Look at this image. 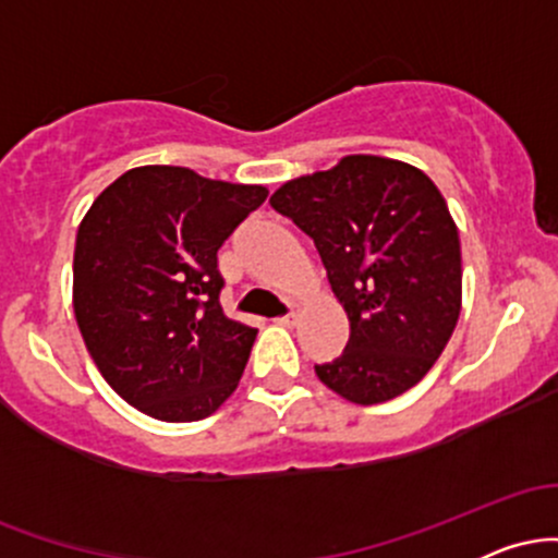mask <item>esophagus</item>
<instances>
[{
  "mask_svg": "<svg viewBox=\"0 0 558 558\" xmlns=\"http://www.w3.org/2000/svg\"><path fill=\"white\" fill-rule=\"evenodd\" d=\"M275 323H278V325H283V328H293V325L299 323V312H296V310H293V312H288L286 317H278V319H275Z\"/></svg>",
  "mask_w": 558,
  "mask_h": 558,
  "instance_id": "34e87169",
  "label": "esophagus"
}]
</instances>
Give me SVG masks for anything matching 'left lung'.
Segmentation results:
<instances>
[{"label":"left lung","instance_id":"obj_1","mask_svg":"<svg viewBox=\"0 0 558 558\" xmlns=\"http://www.w3.org/2000/svg\"><path fill=\"white\" fill-rule=\"evenodd\" d=\"M315 241L349 343L319 380L345 401L383 403L417 386L462 310V248L446 198L399 159L349 155L270 196Z\"/></svg>","mask_w":558,"mask_h":558}]
</instances>
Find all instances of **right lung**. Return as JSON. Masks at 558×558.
I'll use <instances>...</instances> for the list:
<instances>
[{"label":"right lung","mask_w":558,"mask_h":558,"mask_svg":"<svg viewBox=\"0 0 558 558\" xmlns=\"http://www.w3.org/2000/svg\"><path fill=\"white\" fill-rule=\"evenodd\" d=\"M265 185L144 165L94 198L73 257V310L101 377L162 422L209 417L239 388L257 330L228 319L217 248Z\"/></svg>","instance_id":"right-lung-1"}]
</instances>
